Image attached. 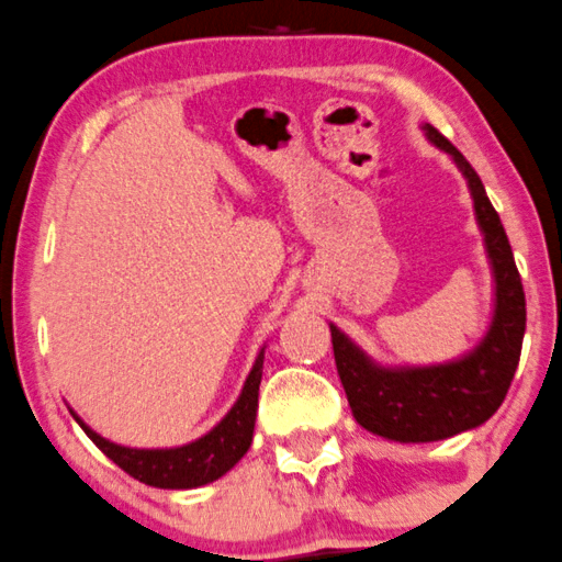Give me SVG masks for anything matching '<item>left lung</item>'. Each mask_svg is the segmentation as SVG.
<instances>
[{
  "label": "left lung",
  "instance_id": "8db88e82",
  "mask_svg": "<svg viewBox=\"0 0 562 562\" xmlns=\"http://www.w3.org/2000/svg\"><path fill=\"white\" fill-rule=\"evenodd\" d=\"M425 134L469 180L476 223L484 234L495 277V312L487 334L463 358L439 366L387 369L374 363L330 323V341L339 380L356 420L366 430L393 441H439L487 423L504 404L519 363L525 336V291L512 245L490 204L480 175L450 139L430 123Z\"/></svg>",
  "mask_w": 562,
  "mask_h": 562
}]
</instances>
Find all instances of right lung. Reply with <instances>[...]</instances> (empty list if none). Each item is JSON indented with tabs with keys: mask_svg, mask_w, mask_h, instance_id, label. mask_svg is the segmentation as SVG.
Returning a JSON list of instances; mask_svg holds the SVG:
<instances>
[{
	"mask_svg": "<svg viewBox=\"0 0 562 562\" xmlns=\"http://www.w3.org/2000/svg\"><path fill=\"white\" fill-rule=\"evenodd\" d=\"M263 374V350L256 358L250 376H247L241 395L236 398L226 417L191 445L175 447V450H132V447L112 445L102 439L97 430L88 428L86 423L75 415L80 428L86 430L88 439L99 447L115 465H121L128 476L150 484V487L164 490H188L202 487L206 482L221 480L226 471H232L241 460V454L250 450L252 428H256L258 412V387H261Z\"/></svg>",
	"mask_w": 562,
	"mask_h": 562,
	"instance_id": "add662e5",
	"label": "right lung"
}]
</instances>
